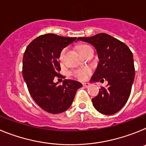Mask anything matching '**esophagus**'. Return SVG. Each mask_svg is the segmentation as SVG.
<instances>
[{
  "label": "esophagus",
  "instance_id": "1",
  "mask_svg": "<svg viewBox=\"0 0 146 146\" xmlns=\"http://www.w3.org/2000/svg\"><path fill=\"white\" fill-rule=\"evenodd\" d=\"M82 86H84L85 88H87L90 87V83H88V82H84V83L82 84Z\"/></svg>",
  "mask_w": 146,
  "mask_h": 146
}]
</instances>
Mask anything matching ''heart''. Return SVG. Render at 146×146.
I'll use <instances>...</instances> for the list:
<instances>
[{
	"instance_id": "b5f03b06",
	"label": "heart",
	"mask_w": 146,
	"mask_h": 146,
	"mask_svg": "<svg viewBox=\"0 0 146 146\" xmlns=\"http://www.w3.org/2000/svg\"><path fill=\"white\" fill-rule=\"evenodd\" d=\"M88 47H89L88 45H80L78 47V50H79L80 53H82ZM66 50H61V52L59 54L58 59L60 60V62H62L64 60V54H65ZM91 73V69H88V68H85V69H76V70L72 71L71 72V74L72 76H74V77L77 78L78 80H84L88 77V75Z\"/></svg>"
}]
</instances>
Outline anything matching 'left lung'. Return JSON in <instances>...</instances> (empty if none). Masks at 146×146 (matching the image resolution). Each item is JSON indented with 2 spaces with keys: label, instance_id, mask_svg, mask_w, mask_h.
Here are the masks:
<instances>
[{
  "label": "left lung",
  "instance_id": "8db88e82",
  "mask_svg": "<svg viewBox=\"0 0 146 146\" xmlns=\"http://www.w3.org/2000/svg\"><path fill=\"white\" fill-rule=\"evenodd\" d=\"M77 40L88 42L96 50L99 62L91 82L108 81L92 99L95 109L104 115L118 112L128 101L135 79L133 55L127 45L117 38L101 33Z\"/></svg>",
  "mask_w": 146,
  "mask_h": 146
}]
</instances>
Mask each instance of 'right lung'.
I'll return each instance as SVG.
<instances>
[{
	"instance_id": "1",
	"label": "right lung",
	"mask_w": 146,
	"mask_h": 146,
	"mask_svg": "<svg viewBox=\"0 0 146 146\" xmlns=\"http://www.w3.org/2000/svg\"><path fill=\"white\" fill-rule=\"evenodd\" d=\"M76 37L60 36L54 33L42 35L28 45L23 59V75L28 91L35 102L47 113L57 114L71 106L77 89L82 84L64 80L63 85L54 82L61 77L58 59L64 47Z\"/></svg>"
}]
</instances>
